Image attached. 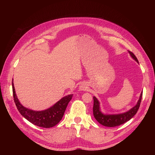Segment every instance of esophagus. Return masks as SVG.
<instances>
[{"label": "esophagus", "instance_id": "obj_1", "mask_svg": "<svg viewBox=\"0 0 155 155\" xmlns=\"http://www.w3.org/2000/svg\"><path fill=\"white\" fill-rule=\"evenodd\" d=\"M79 91H85L87 90L88 87H87V85H86L85 83H82L81 85L80 86H79Z\"/></svg>", "mask_w": 155, "mask_h": 155}]
</instances>
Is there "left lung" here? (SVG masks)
<instances>
[{
  "label": "left lung",
  "instance_id": "obj_1",
  "mask_svg": "<svg viewBox=\"0 0 155 155\" xmlns=\"http://www.w3.org/2000/svg\"><path fill=\"white\" fill-rule=\"evenodd\" d=\"M129 53L130 54V56L132 57L138 63V61L135 55L131 52L130 51H129ZM142 94L143 92H141L139 100L137 102V104L134 107H133L132 109L128 110L127 112H124L121 114H103L100 110V102L98 101L97 98L94 96V105H93V114L96 120L99 122L100 124L109 127H112L118 126L121 124H124L127 121L130 120L133 117L137 114V112L139 109L140 103L142 101Z\"/></svg>",
  "mask_w": 155,
  "mask_h": 155
}]
</instances>
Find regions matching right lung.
<instances>
[{
	"mask_svg": "<svg viewBox=\"0 0 155 155\" xmlns=\"http://www.w3.org/2000/svg\"><path fill=\"white\" fill-rule=\"evenodd\" d=\"M12 89L14 101L21 114L31 124L45 128L52 127L59 122L62 119L68 103L71 100L73 96V94H70L63 97L48 109L35 111L27 109L21 104L15 94L13 81Z\"/></svg>",
	"mask_w": 155,
	"mask_h": 155,
	"instance_id": "right-lung-1",
	"label": "right lung"
}]
</instances>
